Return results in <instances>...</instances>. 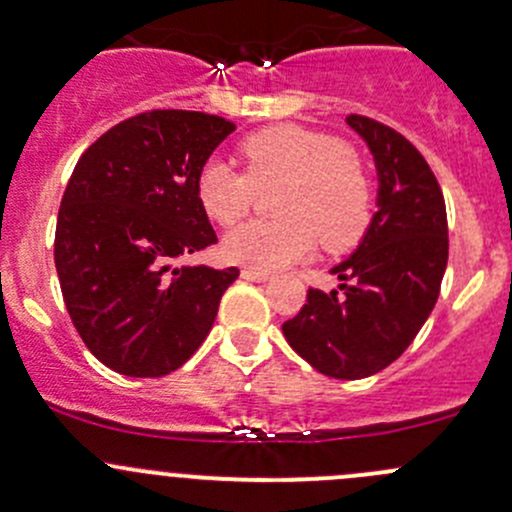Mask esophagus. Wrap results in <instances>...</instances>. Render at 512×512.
I'll use <instances>...</instances> for the list:
<instances>
[{
	"instance_id": "obj_1",
	"label": "esophagus",
	"mask_w": 512,
	"mask_h": 512,
	"mask_svg": "<svg viewBox=\"0 0 512 512\" xmlns=\"http://www.w3.org/2000/svg\"><path fill=\"white\" fill-rule=\"evenodd\" d=\"M242 280H250V282H265L270 280V272L265 270H255V267H245V270L240 272Z\"/></svg>"
}]
</instances>
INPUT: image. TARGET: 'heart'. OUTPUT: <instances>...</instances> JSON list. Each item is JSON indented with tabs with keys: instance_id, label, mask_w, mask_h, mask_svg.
Segmentation results:
<instances>
[{
	"instance_id": "1",
	"label": "heart",
	"mask_w": 512,
	"mask_h": 512,
	"mask_svg": "<svg viewBox=\"0 0 512 512\" xmlns=\"http://www.w3.org/2000/svg\"><path fill=\"white\" fill-rule=\"evenodd\" d=\"M245 170L210 160L195 175V200L210 220L235 225L255 205L272 198V223H245L223 240L227 260L255 270H280L304 260L317 237L332 252L361 242L374 220V183L354 151L324 131L275 123L247 133L237 146Z\"/></svg>"
}]
</instances>
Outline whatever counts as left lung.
<instances>
[{
	"label": "left lung",
	"instance_id": "1",
	"mask_svg": "<svg viewBox=\"0 0 512 512\" xmlns=\"http://www.w3.org/2000/svg\"><path fill=\"white\" fill-rule=\"evenodd\" d=\"M379 168V210L359 250L334 267L342 294L312 287L282 324L289 347L332 379H364L399 359L431 314L448 262L441 185L409 138L349 113Z\"/></svg>",
	"mask_w": 512,
	"mask_h": 512
}]
</instances>
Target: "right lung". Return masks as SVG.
I'll return each mask as SVG.
<instances>
[{
	"mask_svg": "<svg viewBox=\"0 0 512 512\" xmlns=\"http://www.w3.org/2000/svg\"><path fill=\"white\" fill-rule=\"evenodd\" d=\"M235 123L151 108L81 153L56 220L61 294L89 352L123 376L180 369L213 329L240 270L175 267L218 242L195 200V175Z\"/></svg>",
	"mask_w": 512,
	"mask_h": 512,
	"instance_id": "add662e5",
	"label": "right lung"
}]
</instances>
